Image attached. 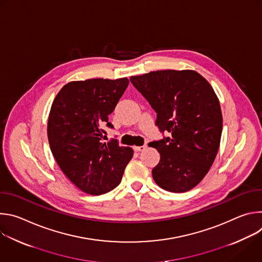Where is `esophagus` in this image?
<instances>
[{
    "mask_svg": "<svg viewBox=\"0 0 262 262\" xmlns=\"http://www.w3.org/2000/svg\"><path fill=\"white\" fill-rule=\"evenodd\" d=\"M146 149V146L143 145V146H134V150L136 152H140V151H144Z\"/></svg>",
    "mask_w": 262,
    "mask_h": 262,
    "instance_id": "34e87169",
    "label": "esophagus"
}]
</instances>
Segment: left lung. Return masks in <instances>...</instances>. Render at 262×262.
I'll list each match as a JSON object with an SVG mask.
<instances>
[{
	"label": "left lung",
	"instance_id": "1",
	"mask_svg": "<svg viewBox=\"0 0 262 262\" xmlns=\"http://www.w3.org/2000/svg\"><path fill=\"white\" fill-rule=\"evenodd\" d=\"M132 84L157 112L162 133L152 142L161 155L152 177L172 193L190 191L205 177L216 157L223 128L220 101L195 70H158L130 77Z\"/></svg>",
	"mask_w": 262,
	"mask_h": 262
}]
</instances>
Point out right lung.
I'll return each instance as SVG.
<instances>
[{
  "label": "right lung",
  "mask_w": 262,
  "mask_h": 262,
  "mask_svg": "<svg viewBox=\"0 0 262 262\" xmlns=\"http://www.w3.org/2000/svg\"><path fill=\"white\" fill-rule=\"evenodd\" d=\"M128 79L69 82L55 97L48 121L52 154L66 177L84 193L105 194L120 183L132 160L130 147L106 140L108 115L128 86Z\"/></svg>",
  "instance_id": "add662e5"
}]
</instances>
